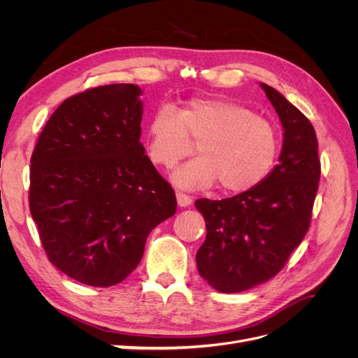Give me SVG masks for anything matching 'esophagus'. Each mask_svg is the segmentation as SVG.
I'll use <instances>...</instances> for the list:
<instances>
[{
    "mask_svg": "<svg viewBox=\"0 0 358 358\" xmlns=\"http://www.w3.org/2000/svg\"><path fill=\"white\" fill-rule=\"evenodd\" d=\"M176 199H178V204L180 206V208H187V206H189L192 203V197L188 196V194H185V192H180V191L176 192Z\"/></svg>",
    "mask_w": 358,
    "mask_h": 358,
    "instance_id": "1",
    "label": "esophagus"
}]
</instances>
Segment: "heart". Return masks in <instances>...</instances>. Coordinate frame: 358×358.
<instances>
[{
	"instance_id": "1",
	"label": "heart",
	"mask_w": 358,
	"mask_h": 358,
	"mask_svg": "<svg viewBox=\"0 0 358 358\" xmlns=\"http://www.w3.org/2000/svg\"><path fill=\"white\" fill-rule=\"evenodd\" d=\"M200 157L173 173L183 188L220 180L230 192L254 188L272 169L279 150L278 128L249 107L225 99H196L178 112L161 107L148 125V155L162 167L189 157L196 145Z\"/></svg>"
}]
</instances>
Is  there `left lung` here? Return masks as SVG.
<instances>
[{
  "label": "left lung",
  "mask_w": 358,
  "mask_h": 358,
  "mask_svg": "<svg viewBox=\"0 0 358 358\" xmlns=\"http://www.w3.org/2000/svg\"><path fill=\"white\" fill-rule=\"evenodd\" d=\"M284 127L279 164L257 187L230 199H199L206 241L196 255L200 276L221 292L266 282L288 263L309 230L320 185L318 140L309 119L262 83Z\"/></svg>",
  "instance_id": "8db88e82"
}]
</instances>
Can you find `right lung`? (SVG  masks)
Masks as SVG:
<instances>
[{
    "instance_id": "1",
    "label": "right lung",
    "mask_w": 358,
    "mask_h": 358,
    "mask_svg": "<svg viewBox=\"0 0 358 358\" xmlns=\"http://www.w3.org/2000/svg\"><path fill=\"white\" fill-rule=\"evenodd\" d=\"M142 94L133 83L64 100L41 129L29 167V212L49 262L85 285L133 272L155 227L175 215V191L138 142Z\"/></svg>"
}]
</instances>
